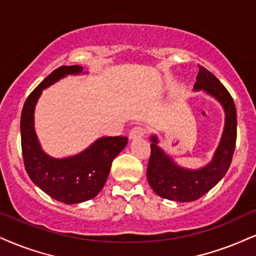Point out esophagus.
<instances>
[{
  "instance_id": "obj_1",
  "label": "esophagus",
  "mask_w": 256,
  "mask_h": 256,
  "mask_svg": "<svg viewBox=\"0 0 256 256\" xmlns=\"http://www.w3.org/2000/svg\"><path fill=\"white\" fill-rule=\"evenodd\" d=\"M144 133H146V130H144V126L138 124V126H135V127L130 129V132H129V138H141V136H144Z\"/></svg>"
}]
</instances>
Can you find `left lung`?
Wrapping results in <instances>:
<instances>
[{"instance_id":"8db88e82","label":"left lung","mask_w":256,"mask_h":256,"mask_svg":"<svg viewBox=\"0 0 256 256\" xmlns=\"http://www.w3.org/2000/svg\"><path fill=\"white\" fill-rule=\"evenodd\" d=\"M194 89H203L222 103L226 110V127L222 141L209 165L197 171L180 168L158 147V140L152 136L150 156L147 167V179L150 188L160 197L176 202H192L200 198L224 176L234 156L238 120L235 103L226 86L200 65Z\"/></svg>"}]
</instances>
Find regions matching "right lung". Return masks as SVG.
Here are the masks:
<instances>
[{
  "label": "right lung",
  "instance_id": "right-lung-1",
  "mask_svg": "<svg viewBox=\"0 0 256 256\" xmlns=\"http://www.w3.org/2000/svg\"><path fill=\"white\" fill-rule=\"evenodd\" d=\"M82 66H60L30 94L21 112V148L24 168L36 186L54 200L77 204L96 197L106 184L112 160L126 144V136L100 138L88 150L66 159H53L41 150L34 132V106L41 91L68 74H80Z\"/></svg>",
  "mask_w": 256,
  "mask_h": 256
}]
</instances>
